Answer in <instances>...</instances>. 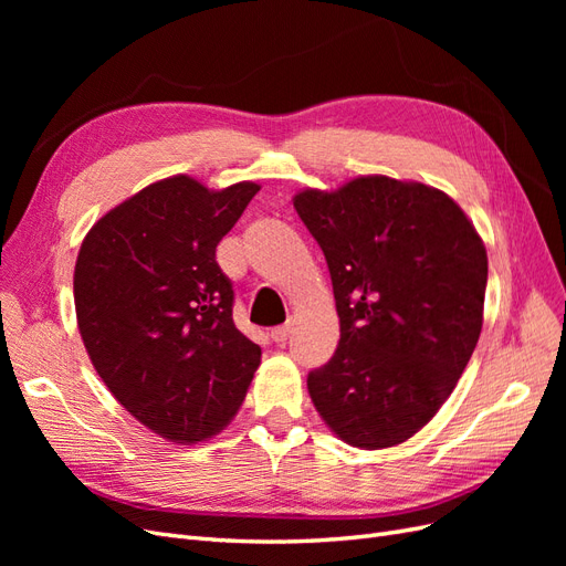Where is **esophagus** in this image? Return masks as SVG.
<instances>
[{"label":"esophagus","mask_w":566,"mask_h":566,"mask_svg":"<svg viewBox=\"0 0 566 566\" xmlns=\"http://www.w3.org/2000/svg\"><path fill=\"white\" fill-rule=\"evenodd\" d=\"M290 333H293V323H283V325H276V328H271V339L273 342H285L290 337Z\"/></svg>","instance_id":"obj_1"}]
</instances>
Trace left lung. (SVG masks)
Wrapping results in <instances>:
<instances>
[{"label": "left lung", "instance_id": "obj_1", "mask_svg": "<svg viewBox=\"0 0 566 566\" xmlns=\"http://www.w3.org/2000/svg\"><path fill=\"white\" fill-rule=\"evenodd\" d=\"M293 202L328 262L339 316L310 397L349 447H397L437 416L476 347L486 248L453 198L420 181L368 175Z\"/></svg>", "mask_w": 566, "mask_h": 566}]
</instances>
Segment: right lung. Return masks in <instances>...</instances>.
Listing matches in <instances>:
<instances>
[{
  "label": "right lung",
  "mask_w": 566,
  "mask_h": 566,
  "mask_svg": "<svg viewBox=\"0 0 566 566\" xmlns=\"http://www.w3.org/2000/svg\"><path fill=\"white\" fill-rule=\"evenodd\" d=\"M256 191L160 179L101 217L77 254V328L98 378L148 430L186 447L233 420L262 358L235 328L214 254Z\"/></svg>",
  "instance_id": "add662e5"
}]
</instances>
